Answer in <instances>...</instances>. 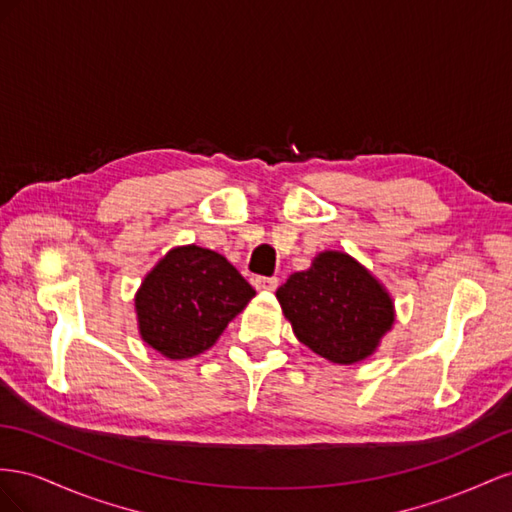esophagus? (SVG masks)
<instances>
[{"mask_svg": "<svg viewBox=\"0 0 512 512\" xmlns=\"http://www.w3.org/2000/svg\"><path fill=\"white\" fill-rule=\"evenodd\" d=\"M253 285L259 291H274L276 287H279V279H276V276H255Z\"/></svg>", "mask_w": 512, "mask_h": 512, "instance_id": "esophagus-1", "label": "esophagus"}]
</instances>
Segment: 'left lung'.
I'll return each instance as SVG.
<instances>
[{
    "label": "left lung",
    "mask_w": 512,
    "mask_h": 512,
    "mask_svg": "<svg viewBox=\"0 0 512 512\" xmlns=\"http://www.w3.org/2000/svg\"><path fill=\"white\" fill-rule=\"evenodd\" d=\"M294 334L317 356L354 364L375 352L394 313L386 289L345 253H321L276 289Z\"/></svg>",
    "instance_id": "obj_1"
}]
</instances>
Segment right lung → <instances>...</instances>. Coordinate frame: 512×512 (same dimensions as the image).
<instances>
[{"label":"right lung","instance_id":"right-lung-1","mask_svg":"<svg viewBox=\"0 0 512 512\" xmlns=\"http://www.w3.org/2000/svg\"><path fill=\"white\" fill-rule=\"evenodd\" d=\"M255 289L229 261L201 246L173 248L135 298L143 341L171 360L206 352Z\"/></svg>","mask_w":512,"mask_h":512}]
</instances>
